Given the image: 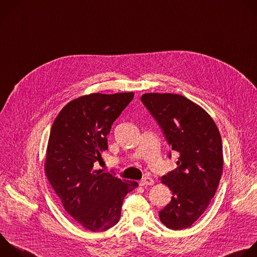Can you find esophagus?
Instances as JSON below:
<instances>
[{"label":"esophagus","instance_id":"obj_1","mask_svg":"<svg viewBox=\"0 0 257 257\" xmlns=\"http://www.w3.org/2000/svg\"><path fill=\"white\" fill-rule=\"evenodd\" d=\"M139 185L142 186V187H145V186H151L153 185V180L148 177V176H145L140 182H139Z\"/></svg>","mask_w":257,"mask_h":257}]
</instances>
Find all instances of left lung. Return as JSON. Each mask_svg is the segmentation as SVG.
I'll return each instance as SVG.
<instances>
[{
  "instance_id": "left-lung-1",
  "label": "left lung",
  "mask_w": 257,
  "mask_h": 257,
  "mask_svg": "<svg viewBox=\"0 0 257 257\" xmlns=\"http://www.w3.org/2000/svg\"><path fill=\"white\" fill-rule=\"evenodd\" d=\"M141 102L172 150L180 154L178 167L161 178L173 197L159 211V219L169 229L189 228L208 208L220 183L223 146L219 129L203 108L184 96L148 93Z\"/></svg>"
}]
</instances>
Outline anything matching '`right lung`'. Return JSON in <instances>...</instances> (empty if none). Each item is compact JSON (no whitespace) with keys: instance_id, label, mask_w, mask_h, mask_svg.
<instances>
[{"instance_id":"obj_1","label":"right lung","mask_w":257,"mask_h":257,"mask_svg":"<svg viewBox=\"0 0 257 257\" xmlns=\"http://www.w3.org/2000/svg\"><path fill=\"white\" fill-rule=\"evenodd\" d=\"M133 93L91 94L66 104L50 130L45 175L64 210L83 228L106 231L121 217L125 196L138 187L94 170L108 149L107 135Z\"/></svg>"}]
</instances>
